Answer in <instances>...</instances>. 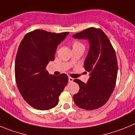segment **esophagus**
<instances>
[{
  "mask_svg": "<svg viewBox=\"0 0 135 135\" xmlns=\"http://www.w3.org/2000/svg\"><path fill=\"white\" fill-rule=\"evenodd\" d=\"M73 80H74L73 78H72V77H70V76H69V83H73Z\"/></svg>",
  "mask_w": 135,
  "mask_h": 135,
  "instance_id": "esophagus-1",
  "label": "esophagus"
}]
</instances>
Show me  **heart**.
<instances>
[{
    "instance_id": "b5f03b06",
    "label": "heart",
    "mask_w": 135,
    "mask_h": 135,
    "mask_svg": "<svg viewBox=\"0 0 135 135\" xmlns=\"http://www.w3.org/2000/svg\"><path fill=\"white\" fill-rule=\"evenodd\" d=\"M83 46V45L81 43V42H79V41H74L73 42V48L78 47V46Z\"/></svg>"
}]
</instances>
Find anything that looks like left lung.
I'll return each mask as SVG.
<instances>
[{"label":"left lung","instance_id":"obj_1","mask_svg":"<svg viewBox=\"0 0 135 135\" xmlns=\"http://www.w3.org/2000/svg\"><path fill=\"white\" fill-rule=\"evenodd\" d=\"M73 37L89 40L90 48L85 69L90 75L86 84L79 79L74 80L80 88L73 96L74 101L81 109H97L108 101L115 87L118 71L115 50L100 28H89L75 34Z\"/></svg>","mask_w":135,"mask_h":135}]
</instances>
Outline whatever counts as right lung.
Returning a JSON list of instances; mask_svg holds the SVG:
<instances>
[{
  "instance_id": "right-lung-1",
  "label": "right lung",
  "mask_w": 135,
  "mask_h": 135,
  "mask_svg": "<svg viewBox=\"0 0 135 135\" xmlns=\"http://www.w3.org/2000/svg\"><path fill=\"white\" fill-rule=\"evenodd\" d=\"M69 33L35 30L26 33L20 43L15 60L16 85L25 101L35 109L55 107L68 83L66 74L50 75L46 68L55 60L56 47Z\"/></svg>"
}]
</instances>
